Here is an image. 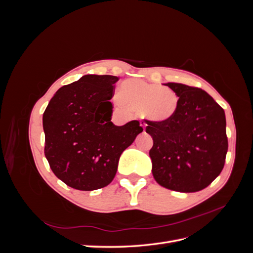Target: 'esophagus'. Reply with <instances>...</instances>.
Here are the masks:
<instances>
[{
	"label": "esophagus",
	"instance_id": "34e87169",
	"mask_svg": "<svg viewBox=\"0 0 253 253\" xmlns=\"http://www.w3.org/2000/svg\"><path fill=\"white\" fill-rule=\"evenodd\" d=\"M140 126H142L143 132H144V131H145V126H147V124H145V122H144L143 120H141V121H140Z\"/></svg>",
	"mask_w": 253,
	"mask_h": 253
}]
</instances>
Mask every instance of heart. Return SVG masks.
<instances>
[{
    "label": "heart",
    "mask_w": 253,
    "mask_h": 253,
    "mask_svg": "<svg viewBox=\"0 0 253 253\" xmlns=\"http://www.w3.org/2000/svg\"><path fill=\"white\" fill-rule=\"evenodd\" d=\"M117 102L142 113L151 121L167 122L177 113L179 97L170 88L138 79H128L120 85Z\"/></svg>",
    "instance_id": "b5f03b06"
}]
</instances>
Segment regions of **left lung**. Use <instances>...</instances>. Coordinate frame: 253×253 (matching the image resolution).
Returning <instances> with one entry per match:
<instances>
[{"label":"left lung","mask_w":253,"mask_h":253,"mask_svg":"<svg viewBox=\"0 0 253 253\" xmlns=\"http://www.w3.org/2000/svg\"><path fill=\"white\" fill-rule=\"evenodd\" d=\"M179 97L175 116L167 122L147 120L155 180L177 192H197L220 174L228 151L225 112L202 88L169 82Z\"/></svg>","instance_id":"left-lung-1"}]
</instances>
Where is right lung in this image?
Listing matches in <instances>:
<instances>
[{
    "label": "right lung",
    "instance_id": "1",
    "mask_svg": "<svg viewBox=\"0 0 253 253\" xmlns=\"http://www.w3.org/2000/svg\"><path fill=\"white\" fill-rule=\"evenodd\" d=\"M116 76L85 75L57 90L43 114L44 154L50 169L67 186L93 191L108 186L120 155L143 128L132 120L111 121Z\"/></svg>",
    "mask_w": 253,
    "mask_h": 253
}]
</instances>
